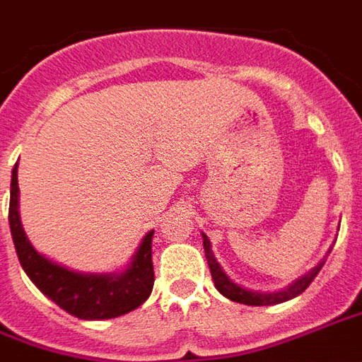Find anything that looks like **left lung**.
I'll use <instances>...</instances> for the list:
<instances>
[{"label": "left lung", "instance_id": "8db88e82", "mask_svg": "<svg viewBox=\"0 0 362 362\" xmlns=\"http://www.w3.org/2000/svg\"><path fill=\"white\" fill-rule=\"evenodd\" d=\"M204 238V252H206V259H208V265H210L211 279H214V284L221 292L225 298H229L233 301H238V303H244V305H274V303H282V301L292 300L296 296H300L301 292H305L307 286L315 281V276L319 274V271L322 269L326 259L317 265V267L307 273L305 276H301L300 281L294 282L292 286L284 290V292H279V294H257V292H250V290H244V288L236 286L235 282L229 281V276L223 273V269L219 267V263L216 262L214 257V252H211V244L208 240V236L202 235Z\"/></svg>", "mask_w": 362, "mask_h": 362}]
</instances>
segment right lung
<instances>
[{"mask_svg":"<svg viewBox=\"0 0 362 362\" xmlns=\"http://www.w3.org/2000/svg\"><path fill=\"white\" fill-rule=\"evenodd\" d=\"M13 168L9 200V225L18 262L24 273L49 300L78 319L100 320L126 315L145 303L154 286L151 230L141 244L132 267L124 274H80L49 262L32 248L18 217V179Z\"/></svg>","mask_w":362,"mask_h":362,"instance_id":"obj_1","label":"right lung"}]
</instances>
